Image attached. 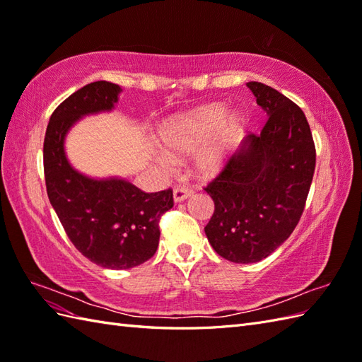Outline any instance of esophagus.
Returning a JSON list of instances; mask_svg holds the SVG:
<instances>
[{
	"mask_svg": "<svg viewBox=\"0 0 362 362\" xmlns=\"http://www.w3.org/2000/svg\"><path fill=\"white\" fill-rule=\"evenodd\" d=\"M192 194V189L185 188V187H177L174 189V202H183L185 199H188Z\"/></svg>",
	"mask_w": 362,
	"mask_h": 362,
	"instance_id": "esophagus-1",
	"label": "esophagus"
}]
</instances>
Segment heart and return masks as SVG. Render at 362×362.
Returning <instances> with one entry per match:
<instances>
[{
    "mask_svg": "<svg viewBox=\"0 0 362 362\" xmlns=\"http://www.w3.org/2000/svg\"><path fill=\"white\" fill-rule=\"evenodd\" d=\"M242 114L228 111L223 105H208L188 114L173 117L158 129V143L171 156H188L206 145L194 157V166L204 177L219 174L243 132ZM158 162L170 168V157L160 156Z\"/></svg>",
    "mask_w": 362,
    "mask_h": 362,
    "instance_id": "heart-1",
    "label": "heart"
}]
</instances>
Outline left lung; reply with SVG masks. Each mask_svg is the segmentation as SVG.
I'll return each instance as SVG.
<instances>
[{
    "label": "left lung",
    "mask_w": 362,
    "mask_h": 362,
    "mask_svg": "<svg viewBox=\"0 0 362 362\" xmlns=\"http://www.w3.org/2000/svg\"><path fill=\"white\" fill-rule=\"evenodd\" d=\"M247 86L267 112L260 136L250 134L205 191L214 214L205 226L219 256L255 264L290 238L304 211L316 151L302 109L259 81Z\"/></svg>",
    "instance_id": "1"
}]
</instances>
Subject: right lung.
Instances as JSON below:
<instances>
[{
    "mask_svg": "<svg viewBox=\"0 0 362 362\" xmlns=\"http://www.w3.org/2000/svg\"><path fill=\"white\" fill-rule=\"evenodd\" d=\"M120 92L109 81L74 92L50 115L43 146L47 196L67 238L90 262L111 270H128L154 256L158 221L174 205L171 189L143 192L122 177L94 179L67 160V132L83 117L112 111Z\"/></svg>",
    "mask_w": 362,
    "mask_h": 362,
    "instance_id": "add662e5",
    "label": "right lung"
}]
</instances>
